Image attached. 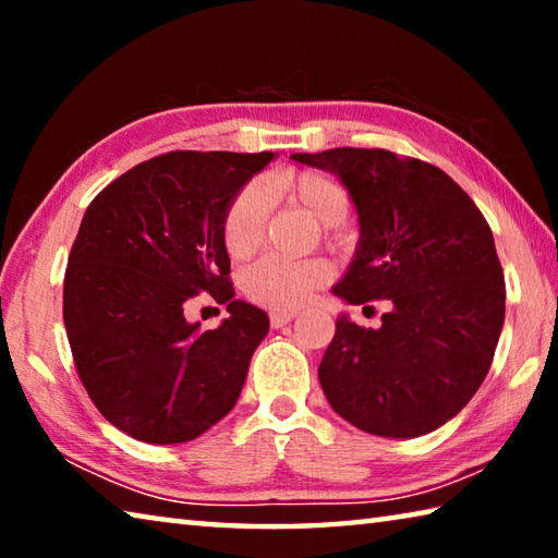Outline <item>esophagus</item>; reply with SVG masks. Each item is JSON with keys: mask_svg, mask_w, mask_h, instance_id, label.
<instances>
[{"mask_svg": "<svg viewBox=\"0 0 558 558\" xmlns=\"http://www.w3.org/2000/svg\"><path fill=\"white\" fill-rule=\"evenodd\" d=\"M295 315L298 313H290V310H276V313H270V325L276 327V329H280V327H286L288 323H292V319H295Z\"/></svg>", "mask_w": 558, "mask_h": 558, "instance_id": "1", "label": "esophagus"}]
</instances>
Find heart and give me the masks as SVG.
<instances>
[{"mask_svg": "<svg viewBox=\"0 0 558 558\" xmlns=\"http://www.w3.org/2000/svg\"><path fill=\"white\" fill-rule=\"evenodd\" d=\"M282 202L300 206L317 223L337 226L349 211V196L335 177L315 169L286 172L270 184ZM266 196L263 189L248 184L233 196L223 216V245L233 260H245L260 248L266 235ZM329 280V263L323 258L282 260L263 258L243 272L241 288L253 302L272 310H292L305 302L313 290Z\"/></svg>", "mask_w": 558, "mask_h": 558, "instance_id": "heart-1", "label": "heart"}]
</instances>
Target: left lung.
Returning a JSON list of instances; mask_svg holds the SVG:
<instances>
[{
    "label": "left lung",
    "instance_id": "left-lung-1",
    "mask_svg": "<svg viewBox=\"0 0 558 558\" xmlns=\"http://www.w3.org/2000/svg\"><path fill=\"white\" fill-rule=\"evenodd\" d=\"M332 172L352 199L359 243L332 288L347 305L389 300L379 329L337 317L319 362L332 409L359 430L418 438L465 409L505 325V276L475 202L442 172L389 149L290 155Z\"/></svg>",
    "mask_w": 558,
    "mask_h": 558
}]
</instances>
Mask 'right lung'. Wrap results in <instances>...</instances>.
<instances>
[{"mask_svg":"<svg viewBox=\"0 0 558 558\" xmlns=\"http://www.w3.org/2000/svg\"><path fill=\"white\" fill-rule=\"evenodd\" d=\"M272 153H169L90 202L63 280V325L96 409L130 438H199L239 401L270 319L235 300L223 216ZM209 291L230 317L202 330L183 302Z\"/></svg>","mask_w":558,"mask_h":558,"instance_id":"obj_1","label":"right lung"}]
</instances>
